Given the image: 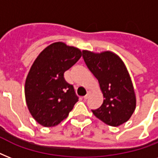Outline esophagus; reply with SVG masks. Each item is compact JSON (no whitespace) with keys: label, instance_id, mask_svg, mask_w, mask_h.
I'll use <instances>...</instances> for the list:
<instances>
[{"label":"esophagus","instance_id":"34e87169","mask_svg":"<svg viewBox=\"0 0 158 158\" xmlns=\"http://www.w3.org/2000/svg\"><path fill=\"white\" fill-rule=\"evenodd\" d=\"M89 94H90V92H89V91H88V93H87V94H86V95H85V96L84 97V100H86V99H88V98H89Z\"/></svg>","mask_w":158,"mask_h":158}]
</instances>
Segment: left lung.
I'll return each mask as SVG.
<instances>
[{
    "instance_id": "1",
    "label": "left lung",
    "mask_w": 158,
    "mask_h": 158,
    "mask_svg": "<svg viewBox=\"0 0 158 158\" xmlns=\"http://www.w3.org/2000/svg\"><path fill=\"white\" fill-rule=\"evenodd\" d=\"M85 64L98 80L103 103L94 115L110 126H119L129 120L136 107V97L130 74L119 56L106 51L94 53L83 51Z\"/></svg>"
}]
</instances>
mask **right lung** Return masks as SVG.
<instances>
[{"label": "right lung", "instance_id": "1", "mask_svg": "<svg viewBox=\"0 0 158 158\" xmlns=\"http://www.w3.org/2000/svg\"><path fill=\"white\" fill-rule=\"evenodd\" d=\"M79 48L57 42L38 55L26 78L24 93L28 110L44 127L59 125L79 101L64 73L81 57Z\"/></svg>", "mask_w": 158, "mask_h": 158}]
</instances>
